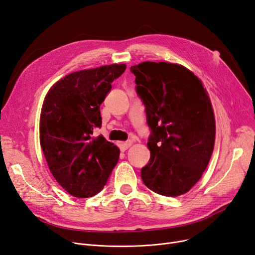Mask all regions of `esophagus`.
<instances>
[{"instance_id": "esophagus-1", "label": "esophagus", "mask_w": 255, "mask_h": 255, "mask_svg": "<svg viewBox=\"0 0 255 255\" xmlns=\"http://www.w3.org/2000/svg\"><path fill=\"white\" fill-rule=\"evenodd\" d=\"M131 145V141L128 140V141H126V142H120L119 143V147L121 150H126L128 149L129 146Z\"/></svg>"}]
</instances>
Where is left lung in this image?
I'll return each instance as SVG.
<instances>
[{"instance_id":"1","label":"left lung","mask_w":255,"mask_h":255,"mask_svg":"<svg viewBox=\"0 0 255 255\" xmlns=\"http://www.w3.org/2000/svg\"><path fill=\"white\" fill-rule=\"evenodd\" d=\"M130 71L150 129V159L141 178L160 195H183L199 180L214 149L216 126L208 92L178 64L143 62Z\"/></svg>"}]
</instances>
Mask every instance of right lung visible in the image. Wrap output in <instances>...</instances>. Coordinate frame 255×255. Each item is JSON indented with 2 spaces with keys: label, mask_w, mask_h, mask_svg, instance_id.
<instances>
[{
  "label": "right lung",
  "mask_w": 255,
  "mask_h": 255,
  "mask_svg": "<svg viewBox=\"0 0 255 255\" xmlns=\"http://www.w3.org/2000/svg\"><path fill=\"white\" fill-rule=\"evenodd\" d=\"M126 64L80 70L47 92L40 115V145L59 185L79 198L101 192L119 160V148L93 129L102 127L100 107Z\"/></svg>",
  "instance_id": "obj_1"
}]
</instances>
